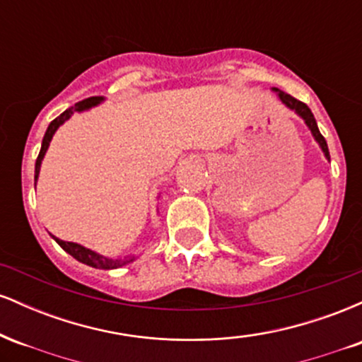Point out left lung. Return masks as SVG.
Returning <instances> with one entry per match:
<instances>
[{"label": "left lung", "mask_w": 362, "mask_h": 362, "mask_svg": "<svg viewBox=\"0 0 362 362\" xmlns=\"http://www.w3.org/2000/svg\"><path fill=\"white\" fill-rule=\"evenodd\" d=\"M274 91H277V97L281 98V102L284 103L286 107H289L291 110L296 112V114L300 115V117H301L303 120H305L306 126L310 127L311 134H313V138L317 139V143L320 144V148H322V151L325 153V158H327V160H330V153H328L327 141H325V138H323L322 134H320L318 126H317V120H315L313 114H311L310 107L306 105V103H303V102H300V100H296V98H294V97H291V95L284 93V91H281V90H277V88H274Z\"/></svg>", "instance_id": "8db88e82"}]
</instances>
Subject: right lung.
Masks as SVG:
<instances>
[{"label": "right lung", "mask_w": 362, "mask_h": 362, "mask_svg": "<svg viewBox=\"0 0 362 362\" xmlns=\"http://www.w3.org/2000/svg\"><path fill=\"white\" fill-rule=\"evenodd\" d=\"M103 100L102 97H90V98H85V100L74 103V107H69L68 110H64L59 117H56L52 120L51 124H49L47 131H45L44 134V139H42V148H40V153L39 156H37V161H35V184H37V178H39V172H40V163H42L44 160V155L45 151H47L49 148V143H51L54 132L57 131V127L61 126V124H64L66 120H68L74 112H83V110H88L91 107L98 105ZM54 240H56L57 243H59V247L62 248L64 252H68L69 255L74 257L78 262H83V264L90 265V267H95V269H105V271H109V269H117V267H122V265L129 264V262L134 260V257H124V259H109V257H103V255H98L97 252L90 250V248H85L81 247V245L78 243H73V242H62V240L56 238V236H52Z\"/></svg>", "instance_id": "add662e5"}]
</instances>
